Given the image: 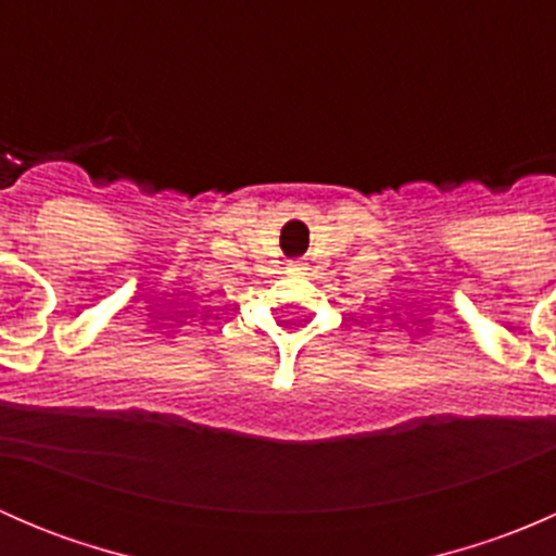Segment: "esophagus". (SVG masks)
<instances>
[{
  "label": "esophagus",
  "mask_w": 556,
  "mask_h": 556,
  "mask_svg": "<svg viewBox=\"0 0 556 556\" xmlns=\"http://www.w3.org/2000/svg\"><path fill=\"white\" fill-rule=\"evenodd\" d=\"M288 271H290V274H306V263L290 261V263H288Z\"/></svg>",
  "instance_id": "34e87169"
}]
</instances>
